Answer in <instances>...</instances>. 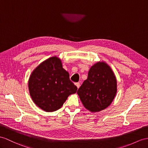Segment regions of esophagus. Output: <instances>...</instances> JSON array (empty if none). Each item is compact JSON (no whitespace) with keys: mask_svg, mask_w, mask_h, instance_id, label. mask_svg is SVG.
<instances>
[{"mask_svg":"<svg viewBox=\"0 0 148 148\" xmlns=\"http://www.w3.org/2000/svg\"><path fill=\"white\" fill-rule=\"evenodd\" d=\"M75 85H76V86L77 87V88H78L79 87H80V83H75Z\"/></svg>","mask_w":148,"mask_h":148,"instance_id":"34e87169","label":"esophagus"}]
</instances>
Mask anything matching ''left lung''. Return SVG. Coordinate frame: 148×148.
I'll use <instances>...</instances> for the list:
<instances>
[{
    "label": "left lung",
    "instance_id": "8db88e82",
    "mask_svg": "<svg viewBox=\"0 0 148 148\" xmlns=\"http://www.w3.org/2000/svg\"><path fill=\"white\" fill-rule=\"evenodd\" d=\"M117 91L114 71L107 63L100 61L90 68L88 78L78 90L77 94L85 109L97 112L110 105Z\"/></svg>",
    "mask_w": 148,
    "mask_h": 148
}]
</instances>
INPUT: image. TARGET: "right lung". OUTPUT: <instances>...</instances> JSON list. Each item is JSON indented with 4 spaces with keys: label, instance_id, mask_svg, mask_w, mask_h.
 Returning a JSON list of instances; mask_svg holds the SVG:
<instances>
[{
    "label": "right lung",
    "instance_id": "right-lung-1",
    "mask_svg": "<svg viewBox=\"0 0 148 148\" xmlns=\"http://www.w3.org/2000/svg\"><path fill=\"white\" fill-rule=\"evenodd\" d=\"M28 88L33 102L48 112L60 109L68 97L77 90L62 60L56 56L45 60L32 71Z\"/></svg>",
    "mask_w": 148,
    "mask_h": 148
}]
</instances>
